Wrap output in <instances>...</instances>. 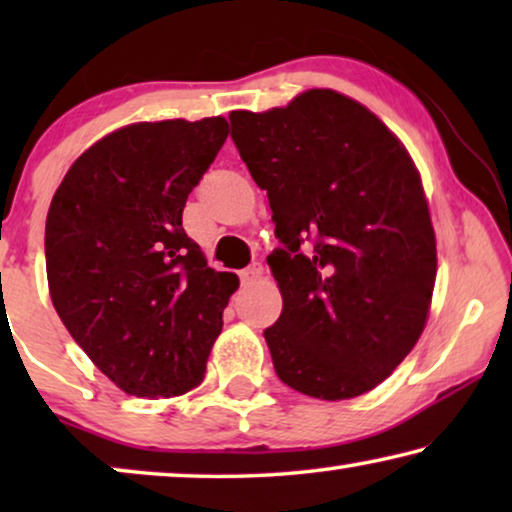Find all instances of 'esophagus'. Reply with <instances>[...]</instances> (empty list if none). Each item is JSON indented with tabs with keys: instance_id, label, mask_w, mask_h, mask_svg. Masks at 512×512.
I'll list each match as a JSON object with an SVG mask.
<instances>
[{
	"instance_id": "1",
	"label": "esophagus",
	"mask_w": 512,
	"mask_h": 512,
	"mask_svg": "<svg viewBox=\"0 0 512 512\" xmlns=\"http://www.w3.org/2000/svg\"><path fill=\"white\" fill-rule=\"evenodd\" d=\"M261 275H263V265L256 261V263H251L249 268H244L240 272V279H242V284H254Z\"/></svg>"
}]
</instances>
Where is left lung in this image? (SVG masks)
<instances>
[{"instance_id":"8db88e82","label":"left lung","mask_w":512,"mask_h":512,"mask_svg":"<svg viewBox=\"0 0 512 512\" xmlns=\"http://www.w3.org/2000/svg\"><path fill=\"white\" fill-rule=\"evenodd\" d=\"M230 125L282 242L268 265L284 310L263 331L277 377L321 401L366 394L429 314L436 235L419 172L380 118L335 90L233 111Z\"/></svg>"}]
</instances>
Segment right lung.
<instances>
[{
	"mask_svg": "<svg viewBox=\"0 0 512 512\" xmlns=\"http://www.w3.org/2000/svg\"><path fill=\"white\" fill-rule=\"evenodd\" d=\"M226 137L221 116L128 125L90 146L51 200L55 312L125 394L181 396L205 377L240 282L207 268L181 214Z\"/></svg>",
	"mask_w": 512,
	"mask_h": 512,
	"instance_id": "obj_1",
	"label": "right lung"
}]
</instances>
